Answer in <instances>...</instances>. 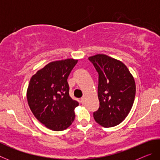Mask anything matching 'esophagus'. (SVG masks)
Instances as JSON below:
<instances>
[{
    "mask_svg": "<svg viewBox=\"0 0 160 160\" xmlns=\"http://www.w3.org/2000/svg\"><path fill=\"white\" fill-rule=\"evenodd\" d=\"M80 102H81V103H82V104H85V97H82V98H81Z\"/></svg>",
    "mask_w": 160,
    "mask_h": 160,
    "instance_id": "esophagus-1",
    "label": "esophagus"
}]
</instances>
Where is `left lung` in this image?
Wrapping results in <instances>:
<instances>
[{"instance_id": "left-lung-1", "label": "left lung", "mask_w": 160, "mask_h": 160, "mask_svg": "<svg viewBox=\"0 0 160 160\" xmlns=\"http://www.w3.org/2000/svg\"><path fill=\"white\" fill-rule=\"evenodd\" d=\"M99 74L97 94L99 107L93 113L100 125H118L131 111L135 95L134 78L122 62L104 54L89 57Z\"/></svg>"}]
</instances>
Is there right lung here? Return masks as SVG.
Returning a JSON list of instances; mask_svg holds the SVG:
<instances>
[{
	"mask_svg": "<svg viewBox=\"0 0 160 160\" xmlns=\"http://www.w3.org/2000/svg\"><path fill=\"white\" fill-rule=\"evenodd\" d=\"M78 63L70 58L47 64L31 78L27 97L37 120L52 131H63L75 119L78 102L69 95L68 78Z\"/></svg>",
	"mask_w": 160,
	"mask_h": 160,
	"instance_id": "obj_1",
	"label": "right lung"
}]
</instances>
